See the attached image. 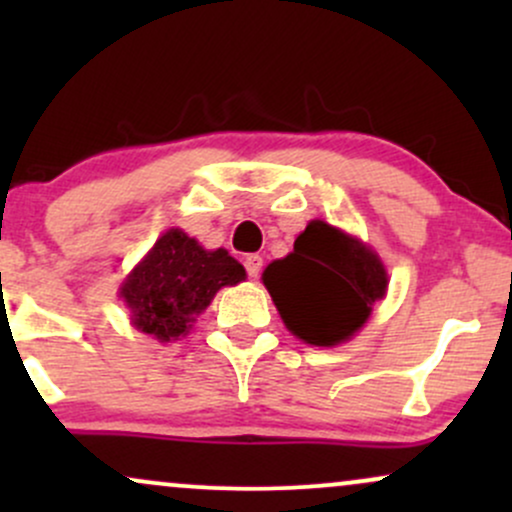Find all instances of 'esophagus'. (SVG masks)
I'll use <instances>...</instances> for the list:
<instances>
[{
  "instance_id": "1",
  "label": "esophagus",
  "mask_w": 512,
  "mask_h": 512,
  "mask_svg": "<svg viewBox=\"0 0 512 512\" xmlns=\"http://www.w3.org/2000/svg\"><path fill=\"white\" fill-rule=\"evenodd\" d=\"M245 269H248V274L252 279H257L262 272V257L260 255H248L245 257Z\"/></svg>"
}]
</instances>
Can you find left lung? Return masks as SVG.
Here are the masks:
<instances>
[{"label": "left lung", "mask_w": 512, "mask_h": 512, "mask_svg": "<svg viewBox=\"0 0 512 512\" xmlns=\"http://www.w3.org/2000/svg\"><path fill=\"white\" fill-rule=\"evenodd\" d=\"M262 281L289 332L313 346L349 342L387 291L380 257L325 221H310L293 252L267 264Z\"/></svg>", "instance_id": "left-lung-1"}]
</instances>
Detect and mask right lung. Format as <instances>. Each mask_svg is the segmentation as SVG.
Listing matches in <instances>:
<instances>
[{
  "label": "right lung",
  "instance_id": "1",
  "mask_svg": "<svg viewBox=\"0 0 512 512\" xmlns=\"http://www.w3.org/2000/svg\"><path fill=\"white\" fill-rule=\"evenodd\" d=\"M243 279V264L228 250H204L185 231L170 228L132 269L120 296L139 332L158 342H175L190 332L216 291Z\"/></svg>",
  "mask_w": 512,
  "mask_h": 512
}]
</instances>
